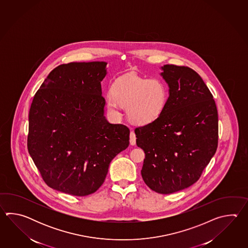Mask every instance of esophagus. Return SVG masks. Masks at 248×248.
I'll list each match as a JSON object with an SVG mask.
<instances>
[{"instance_id": "1", "label": "esophagus", "mask_w": 248, "mask_h": 248, "mask_svg": "<svg viewBox=\"0 0 248 248\" xmlns=\"http://www.w3.org/2000/svg\"><path fill=\"white\" fill-rule=\"evenodd\" d=\"M136 140H137L136 134L133 131L130 132V144L135 145V144H136Z\"/></svg>"}]
</instances>
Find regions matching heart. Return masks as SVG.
<instances>
[{
    "label": "heart",
    "mask_w": 248,
    "mask_h": 248,
    "mask_svg": "<svg viewBox=\"0 0 248 248\" xmlns=\"http://www.w3.org/2000/svg\"><path fill=\"white\" fill-rule=\"evenodd\" d=\"M169 100V89L162 79H146L126 74L117 79L107 97L109 112L120 115V106L126 107L128 120L136 124H147L155 121Z\"/></svg>",
    "instance_id": "b5f03b06"
}]
</instances>
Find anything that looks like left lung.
<instances>
[{
  "label": "left lung",
  "mask_w": 248,
  "mask_h": 248,
  "mask_svg": "<svg viewBox=\"0 0 248 248\" xmlns=\"http://www.w3.org/2000/svg\"><path fill=\"white\" fill-rule=\"evenodd\" d=\"M169 86L163 112L135 128L145 153L141 174L150 189L170 194L194 185L218 146V112L210 90L194 70L165 64Z\"/></svg>",
  "instance_id": "8db88e82"
}]
</instances>
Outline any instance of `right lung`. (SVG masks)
I'll return each mask as SVG.
<instances>
[{
  "mask_svg": "<svg viewBox=\"0 0 248 248\" xmlns=\"http://www.w3.org/2000/svg\"><path fill=\"white\" fill-rule=\"evenodd\" d=\"M106 66V62L58 65L33 96L27 148L54 190L79 197L94 193L112 158L129 144V128L104 116Z\"/></svg>",
  "mask_w": 248,
  "mask_h": 248,
  "instance_id": "add662e5",
  "label": "right lung"
}]
</instances>
